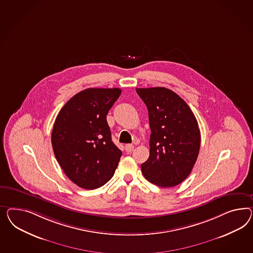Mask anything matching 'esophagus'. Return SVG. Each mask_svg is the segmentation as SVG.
<instances>
[{"mask_svg":"<svg viewBox=\"0 0 253 253\" xmlns=\"http://www.w3.org/2000/svg\"><path fill=\"white\" fill-rule=\"evenodd\" d=\"M133 148H134V146L132 145V144H126L125 145V150L126 152H128V153H130V152H132L133 150Z\"/></svg>","mask_w":253,"mask_h":253,"instance_id":"34e87169","label":"esophagus"}]
</instances>
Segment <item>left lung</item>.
<instances>
[{"label": "left lung", "instance_id": "8db88e82", "mask_svg": "<svg viewBox=\"0 0 253 253\" xmlns=\"http://www.w3.org/2000/svg\"><path fill=\"white\" fill-rule=\"evenodd\" d=\"M148 109L149 158L141 165L144 178L162 188L181 183L198 157L201 133L188 104L165 87L136 88Z\"/></svg>", "mask_w": 253, "mask_h": 253}]
</instances>
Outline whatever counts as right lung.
Instances as JSON below:
<instances>
[{
    "instance_id": "right-lung-1",
    "label": "right lung",
    "mask_w": 253,
    "mask_h": 253,
    "mask_svg": "<svg viewBox=\"0 0 253 253\" xmlns=\"http://www.w3.org/2000/svg\"><path fill=\"white\" fill-rule=\"evenodd\" d=\"M120 88H87L60 110L51 133L55 157L75 184L94 190L113 177L122 151L113 144L107 114Z\"/></svg>"
}]
</instances>
